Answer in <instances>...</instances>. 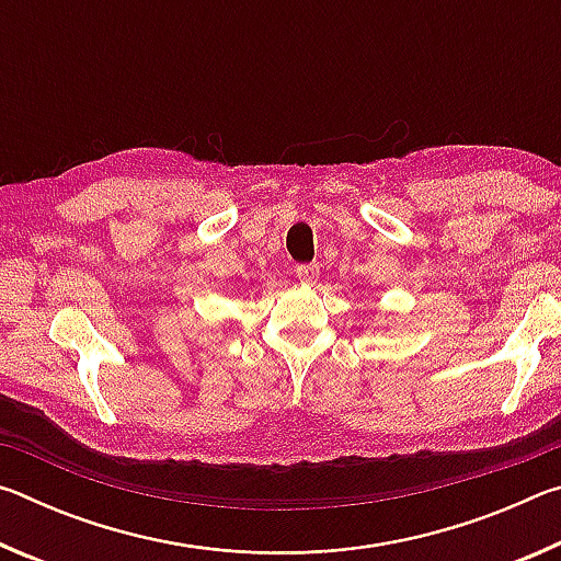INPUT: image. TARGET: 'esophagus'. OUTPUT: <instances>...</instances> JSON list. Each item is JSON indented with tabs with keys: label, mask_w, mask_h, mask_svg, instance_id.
<instances>
[{
	"label": "esophagus",
	"mask_w": 561,
	"mask_h": 561,
	"mask_svg": "<svg viewBox=\"0 0 561 561\" xmlns=\"http://www.w3.org/2000/svg\"><path fill=\"white\" fill-rule=\"evenodd\" d=\"M317 277H319L317 264H299V267H297V279L301 284H314Z\"/></svg>",
	"instance_id": "1"
}]
</instances>
